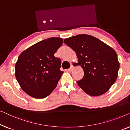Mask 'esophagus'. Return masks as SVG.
<instances>
[{
	"label": "esophagus",
	"mask_w": 130,
	"mask_h": 130,
	"mask_svg": "<svg viewBox=\"0 0 130 130\" xmlns=\"http://www.w3.org/2000/svg\"><path fill=\"white\" fill-rule=\"evenodd\" d=\"M73 69H74V67H73L72 65H71L70 68H69V69H68V71H70V72H71V71H73Z\"/></svg>",
	"instance_id": "esophagus-1"
}]
</instances>
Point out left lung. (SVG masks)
I'll list each match as a JSON object with an SVG mask.
<instances>
[{
	"label": "left lung",
	"instance_id": "left-lung-1",
	"mask_svg": "<svg viewBox=\"0 0 130 130\" xmlns=\"http://www.w3.org/2000/svg\"><path fill=\"white\" fill-rule=\"evenodd\" d=\"M63 42L75 52L78 64L84 69L83 78L76 81L79 87L91 96L107 92L116 82L120 68L116 51L89 35L72 36Z\"/></svg>",
	"mask_w": 130,
	"mask_h": 130
}]
</instances>
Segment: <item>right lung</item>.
<instances>
[{
  "label": "right lung",
  "mask_w": 130,
  "mask_h": 130,
  "mask_svg": "<svg viewBox=\"0 0 130 130\" xmlns=\"http://www.w3.org/2000/svg\"><path fill=\"white\" fill-rule=\"evenodd\" d=\"M63 39L50 38L28 47L20 54L15 65V76L21 88L33 98L50 95L57 86L62 71L61 61L54 54Z\"/></svg>",
  "instance_id": "right-lung-1"
}]
</instances>
